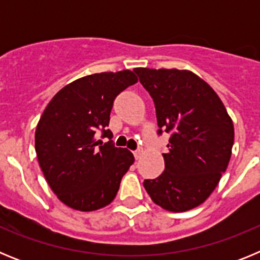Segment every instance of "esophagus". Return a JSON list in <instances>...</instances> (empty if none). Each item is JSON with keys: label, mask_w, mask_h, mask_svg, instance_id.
I'll list each match as a JSON object with an SVG mask.
<instances>
[{"label": "esophagus", "mask_w": 260, "mask_h": 260, "mask_svg": "<svg viewBox=\"0 0 260 260\" xmlns=\"http://www.w3.org/2000/svg\"><path fill=\"white\" fill-rule=\"evenodd\" d=\"M143 155V148H138L137 151H134V156H135V158H141V156Z\"/></svg>", "instance_id": "obj_1"}]
</instances>
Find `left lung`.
Wrapping results in <instances>:
<instances>
[{"instance_id": "8db88e82", "label": "left lung", "mask_w": 260, "mask_h": 260, "mask_svg": "<svg viewBox=\"0 0 260 260\" xmlns=\"http://www.w3.org/2000/svg\"><path fill=\"white\" fill-rule=\"evenodd\" d=\"M153 99L158 134L169 133L165 169L143 186L153 203L171 212L198 207L212 194L228 168L234 127L224 104L189 70L137 68Z\"/></svg>"}]
</instances>
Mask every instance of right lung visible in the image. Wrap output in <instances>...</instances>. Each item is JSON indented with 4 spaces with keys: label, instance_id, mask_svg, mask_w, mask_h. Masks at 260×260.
<instances>
[{
    "label": "right lung",
    "instance_id": "right-lung-1",
    "mask_svg": "<svg viewBox=\"0 0 260 260\" xmlns=\"http://www.w3.org/2000/svg\"><path fill=\"white\" fill-rule=\"evenodd\" d=\"M137 82L132 70L79 78L59 89L41 114L35 132L39 165L68 207L88 212L116 198L134 156L114 147L107 126L116 96ZM98 129L110 138L107 144L95 139Z\"/></svg>",
    "mask_w": 260,
    "mask_h": 260
}]
</instances>
